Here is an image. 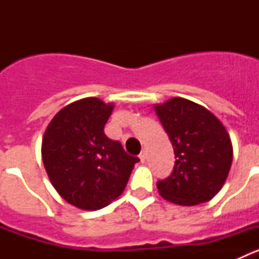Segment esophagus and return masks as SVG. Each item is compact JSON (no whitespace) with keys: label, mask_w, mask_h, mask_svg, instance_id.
<instances>
[{"label":"esophagus","mask_w":259,"mask_h":259,"mask_svg":"<svg viewBox=\"0 0 259 259\" xmlns=\"http://www.w3.org/2000/svg\"><path fill=\"white\" fill-rule=\"evenodd\" d=\"M139 158H140V161L143 162H145V159H146V153H145V150H143V152L140 153V155H139Z\"/></svg>","instance_id":"obj_1"}]
</instances>
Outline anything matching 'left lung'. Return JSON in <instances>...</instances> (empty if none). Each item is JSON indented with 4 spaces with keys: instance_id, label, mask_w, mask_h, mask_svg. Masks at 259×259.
I'll return each mask as SVG.
<instances>
[{
    "instance_id": "8db88e82",
    "label": "left lung",
    "mask_w": 259,
    "mask_h": 259,
    "mask_svg": "<svg viewBox=\"0 0 259 259\" xmlns=\"http://www.w3.org/2000/svg\"><path fill=\"white\" fill-rule=\"evenodd\" d=\"M155 113L174 146L175 164L157 188L170 202L193 206L221 191L232 163V144L226 128L201 105L175 97L155 105Z\"/></svg>"
}]
</instances>
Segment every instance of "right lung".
<instances>
[{
  "instance_id": "obj_1",
  "label": "right lung",
  "mask_w": 259,
  "mask_h": 259,
  "mask_svg": "<svg viewBox=\"0 0 259 259\" xmlns=\"http://www.w3.org/2000/svg\"><path fill=\"white\" fill-rule=\"evenodd\" d=\"M113 104L89 97L57 113L42 139V162L56 191L83 210L107 206L124 191L137 157L110 140L104 127Z\"/></svg>"
}]
</instances>
